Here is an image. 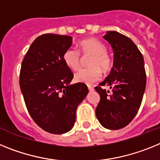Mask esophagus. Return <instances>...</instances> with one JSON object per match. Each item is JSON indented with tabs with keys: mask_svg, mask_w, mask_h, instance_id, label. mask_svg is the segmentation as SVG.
Instances as JSON below:
<instances>
[{
	"mask_svg": "<svg viewBox=\"0 0 160 160\" xmlns=\"http://www.w3.org/2000/svg\"><path fill=\"white\" fill-rule=\"evenodd\" d=\"M88 90H89L90 92L93 91V90H94V88H93V87H92V86H90V85H88Z\"/></svg>",
	"mask_w": 160,
	"mask_h": 160,
	"instance_id": "1",
	"label": "esophagus"
}]
</instances>
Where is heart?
Returning <instances> with one entry per match:
<instances>
[{
	"mask_svg": "<svg viewBox=\"0 0 160 160\" xmlns=\"http://www.w3.org/2000/svg\"><path fill=\"white\" fill-rule=\"evenodd\" d=\"M80 52L81 55H92L88 60L89 67L81 68L75 74L74 79L78 83L92 84L99 80L102 76V69L105 72L109 71L112 66V60L106 52V47L101 41L93 38L83 39L79 42ZM64 63L68 68L76 71L80 68V55L75 48L70 47L64 51L63 55Z\"/></svg>",
	"mask_w": 160,
	"mask_h": 160,
	"instance_id": "heart-1",
	"label": "heart"
}]
</instances>
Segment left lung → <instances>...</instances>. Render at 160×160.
<instances>
[{
    "mask_svg": "<svg viewBox=\"0 0 160 160\" xmlns=\"http://www.w3.org/2000/svg\"><path fill=\"white\" fill-rule=\"evenodd\" d=\"M114 52L113 66L100 86L95 87L101 99L96 115L109 130H119L131 122L141 105L147 83L143 56L134 42L116 31L103 37ZM110 86L111 92L101 86Z\"/></svg>",
    "mask_w": 160,
    "mask_h": 160,
    "instance_id": "obj_1",
    "label": "left lung"
}]
</instances>
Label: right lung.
<instances>
[{"instance_id":"right-lung-1","label":"right lung","mask_w":160,"mask_h":160,"mask_svg":"<svg viewBox=\"0 0 160 160\" xmlns=\"http://www.w3.org/2000/svg\"><path fill=\"white\" fill-rule=\"evenodd\" d=\"M72 43L70 36H38L21 67L19 83L27 110L36 124L51 134L72 130L76 109L88 92L84 83L70 84L73 73L63 55Z\"/></svg>"}]
</instances>
